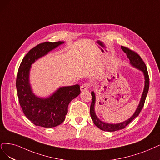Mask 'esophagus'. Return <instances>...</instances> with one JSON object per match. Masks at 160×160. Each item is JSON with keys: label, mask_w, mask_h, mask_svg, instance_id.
<instances>
[{"label": "esophagus", "mask_w": 160, "mask_h": 160, "mask_svg": "<svg viewBox=\"0 0 160 160\" xmlns=\"http://www.w3.org/2000/svg\"><path fill=\"white\" fill-rule=\"evenodd\" d=\"M90 88V84L88 83H84L81 86V90L82 91H85L87 90Z\"/></svg>", "instance_id": "34e87169"}]
</instances>
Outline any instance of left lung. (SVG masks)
<instances>
[{
    "instance_id": "obj_1",
    "label": "left lung",
    "mask_w": 160,
    "mask_h": 160,
    "mask_svg": "<svg viewBox=\"0 0 160 160\" xmlns=\"http://www.w3.org/2000/svg\"><path fill=\"white\" fill-rule=\"evenodd\" d=\"M121 48L123 50V52L126 53L127 56L129 58L130 60V63L133 66L136 67L137 68L140 69L142 70L143 74L144 76H145V87H144V90L143 92V94L142 96V98L140 102V104H139L137 110H136L135 113L133 115L128 119V120L120 123H117V124H110V123H106L104 122H102L100 121L98 118H97L95 112H94V104H95V101H96V98L95 94L94 92H92V102H91V105H90V116L92 121L94 122V124L100 128V130H104V131H108V132H114L119 130H122V129L125 128L129 123H130L135 118H136L140 112H141L142 109L144 106V103H145V100L146 98V96L148 92L149 87V78L148 75V72L147 70V67L146 64L144 63V62L140 57V56L135 51H133L129 48L125 47V46H121Z\"/></svg>"
}]
</instances>
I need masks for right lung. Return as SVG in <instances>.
Returning a JSON list of instances; mask_svg holds the SVG:
<instances>
[{
    "instance_id": "1",
    "label": "right lung",
    "mask_w": 160,
    "mask_h": 160,
    "mask_svg": "<svg viewBox=\"0 0 160 160\" xmlns=\"http://www.w3.org/2000/svg\"><path fill=\"white\" fill-rule=\"evenodd\" d=\"M62 43L44 42L37 45L25 55L19 66L16 80L18 101L26 117L36 126L53 128L60 125L65 120L69 103L80 93V86L76 84L60 88L52 96L41 99L35 96L30 88V65Z\"/></svg>"
}]
</instances>
